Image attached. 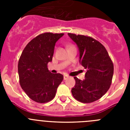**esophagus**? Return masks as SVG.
<instances>
[{
    "label": "esophagus",
    "mask_w": 130,
    "mask_h": 130,
    "mask_svg": "<svg viewBox=\"0 0 130 130\" xmlns=\"http://www.w3.org/2000/svg\"><path fill=\"white\" fill-rule=\"evenodd\" d=\"M69 78V76L67 75H64V80H66V79H68Z\"/></svg>",
    "instance_id": "esophagus-1"
}]
</instances>
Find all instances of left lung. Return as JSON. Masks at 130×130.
<instances>
[{
  "mask_svg": "<svg viewBox=\"0 0 130 130\" xmlns=\"http://www.w3.org/2000/svg\"><path fill=\"white\" fill-rule=\"evenodd\" d=\"M77 44L79 63L87 70L85 78L74 77L75 85L72 88L75 99L82 103H91L99 100L107 92L112 82L114 66L105 47L89 36L68 33Z\"/></svg>",
  "mask_w": 130,
  "mask_h": 130,
  "instance_id": "8db88e82",
  "label": "left lung"
}]
</instances>
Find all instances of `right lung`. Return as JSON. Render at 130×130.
<instances>
[{"mask_svg":"<svg viewBox=\"0 0 130 130\" xmlns=\"http://www.w3.org/2000/svg\"><path fill=\"white\" fill-rule=\"evenodd\" d=\"M64 34L45 32L26 45L18 62L19 83L26 95L38 103L52 100L63 80L60 73H52L47 64L52 61L56 42Z\"/></svg>","mask_w":130,"mask_h":130,"instance_id":"right-lung-1","label":"right lung"}]
</instances>
